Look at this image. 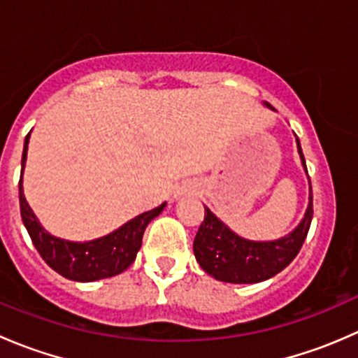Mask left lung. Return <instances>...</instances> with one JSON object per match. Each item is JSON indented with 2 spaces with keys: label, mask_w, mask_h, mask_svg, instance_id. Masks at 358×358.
Returning <instances> with one entry per match:
<instances>
[{
  "label": "left lung",
  "mask_w": 358,
  "mask_h": 358,
  "mask_svg": "<svg viewBox=\"0 0 358 358\" xmlns=\"http://www.w3.org/2000/svg\"><path fill=\"white\" fill-rule=\"evenodd\" d=\"M268 109H273L265 102ZM298 154L306 171L301 145L296 136ZM308 175V171H306ZM312 185H310L308 208L305 216L292 232L275 241H249L229 229L211 209L204 206V222L201 223L194 239V255L201 268L216 280L230 284L263 282L282 272L296 258L308 234L313 216Z\"/></svg>",
  "instance_id": "8db88e82"
}]
</instances>
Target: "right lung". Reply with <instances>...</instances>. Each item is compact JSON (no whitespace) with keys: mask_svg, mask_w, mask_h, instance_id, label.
I'll list each match as a JSON object with an SVG mask.
<instances>
[{"mask_svg":"<svg viewBox=\"0 0 358 358\" xmlns=\"http://www.w3.org/2000/svg\"><path fill=\"white\" fill-rule=\"evenodd\" d=\"M29 136H31V133L24 140L22 173H20L19 182L20 215H22V222L29 236H31L32 244L38 249L41 258L57 273H60L66 279L76 280V282H93V280L107 279V277H114L124 272L135 262L136 252L142 248V237L147 225L156 216L161 215L162 209L166 208V202L150 209V211L135 216L128 223L119 227L117 230L100 237V239L72 243V241L52 236L36 218L24 196L22 175L25 159H27Z\"/></svg>","mask_w":358,"mask_h":358,"instance_id":"obj_1","label":"right lung"}]
</instances>
